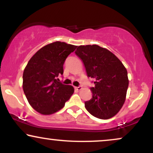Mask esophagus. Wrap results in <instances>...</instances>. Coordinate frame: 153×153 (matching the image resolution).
Listing matches in <instances>:
<instances>
[{"label": "esophagus", "instance_id": "1", "mask_svg": "<svg viewBox=\"0 0 153 153\" xmlns=\"http://www.w3.org/2000/svg\"><path fill=\"white\" fill-rule=\"evenodd\" d=\"M75 88L76 89L77 91H80L82 88L81 86H78V87H75Z\"/></svg>", "mask_w": 153, "mask_h": 153}]
</instances>
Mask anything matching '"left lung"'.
Masks as SVG:
<instances>
[{
	"label": "left lung",
	"mask_w": 153,
	"mask_h": 153,
	"mask_svg": "<svg viewBox=\"0 0 153 153\" xmlns=\"http://www.w3.org/2000/svg\"><path fill=\"white\" fill-rule=\"evenodd\" d=\"M75 54L84 64L88 77L95 79L92 98L85 102V108L96 118L114 117L126 100L129 85L126 68L114 54L99 45H80Z\"/></svg>",
	"instance_id": "obj_1"
}]
</instances>
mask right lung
I'll list each match as a JSON object with an SVG mask.
<instances>
[{
	"instance_id": "1",
	"label": "right lung",
	"mask_w": 153,
	"mask_h": 153,
	"mask_svg": "<svg viewBox=\"0 0 153 153\" xmlns=\"http://www.w3.org/2000/svg\"><path fill=\"white\" fill-rule=\"evenodd\" d=\"M77 46L62 42L48 44L35 53L23 73V90L29 104L43 115H50L65 106L74 93L72 85L59 82L63 64Z\"/></svg>"
}]
</instances>
